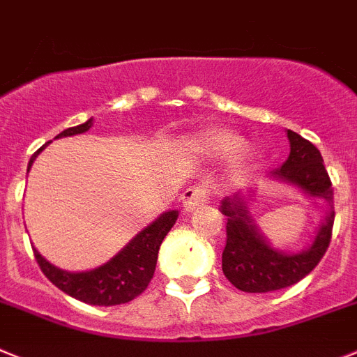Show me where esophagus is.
I'll return each instance as SVG.
<instances>
[{
    "label": "esophagus",
    "instance_id": "34e87169",
    "mask_svg": "<svg viewBox=\"0 0 357 357\" xmlns=\"http://www.w3.org/2000/svg\"><path fill=\"white\" fill-rule=\"evenodd\" d=\"M206 199H208V192L201 187H192L183 194V208L185 212H194L201 204L206 203Z\"/></svg>",
    "mask_w": 357,
    "mask_h": 357
}]
</instances>
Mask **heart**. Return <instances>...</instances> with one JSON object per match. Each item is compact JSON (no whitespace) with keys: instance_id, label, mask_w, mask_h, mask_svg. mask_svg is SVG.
<instances>
[{"instance_id":"heart-1","label":"heart","mask_w":357,"mask_h":357,"mask_svg":"<svg viewBox=\"0 0 357 357\" xmlns=\"http://www.w3.org/2000/svg\"><path fill=\"white\" fill-rule=\"evenodd\" d=\"M244 136L230 127L210 126L188 136L185 147L188 153L203 160L215 161L230 158L226 165V178L238 181L264 163V153L255 147H244Z\"/></svg>"}]
</instances>
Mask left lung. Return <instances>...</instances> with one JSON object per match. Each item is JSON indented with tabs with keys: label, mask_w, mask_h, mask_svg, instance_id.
Instances as JSON below:
<instances>
[{
	"label": "left lung",
	"mask_w": 357,
	"mask_h": 357,
	"mask_svg": "<svg viewBox=\"0 0 357 357\" xmlns=\"http://www.w3.org/2000/svg\"><path fill=\"white\" fill-rule=\"evenodd\" d=\"M289 156L280 169L269 172V181L289 185L311 199H321L327 213L318 225L312 243L300 252H286L273 246L253 215L255 190L235 192L221 201L219 210L226 215V246L222 252V273L244 293H271L284 289L307 277L318 266L331 243L334 222L333 185L328 179L320 151L287 129Z\"/></svg>",
	"instance_id": "left-lung-1"
}]
</instances>
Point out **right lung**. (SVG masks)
Listing matches in <instances>:
<instances>
[{
  "label": "right lung",
  "mask_w": 357,
  "mask_h": 357,
  "mask_svg": "<svg viewBox=\"0 0 357 357\" xmlns=\"http://www.w3.org/2000/svg\"><path fill=\"white\" fill-rule=\"evenodd\" d=\"M93 126V119L75 127H68L63 132H59L55 138H66V136L82 135L89 131ZM52 142H46L29 161V170L36 158L43 149ZM179 212L178 210H167L160 213L153 222H149L144 230H140L135 237L126 244L114 257L107 262L86 271H66L45 259L41 253L33 248L37 264L41 268L54 286L70 294L71 298L89 305H119V303L131 302L138 294L147 289L149 282L153 278L156 269V260L160 246L170 228L176 225Z\"/></svg>",
  "instance_id": "obj_1"
}]
</instances>
